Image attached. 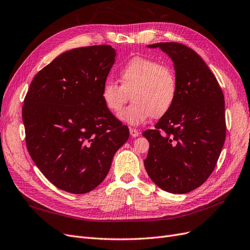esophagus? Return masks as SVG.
<instances>
[{
	"label": "esophagus",
	"instance_id": "esophagus-1",
	"mask_svg": "<svg viewBox=\"0 0 250 250\" xmlns=\"http://www.w3.org/2000/svg\"><path fill=\"white\" fill-rule=\"evenodd\" d=\"M130 134L132 137H138L139 136V131L137 128L134 127H130Z\"/></svg>",
	"mask_w": 250,
	"mask_h": 250
}]
</instances>
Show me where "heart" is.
<instances>
[{"mask_svg": "<svg viewBox=\"0 0 250 250\" xmlns=\"http://www.w3.org/2000/svg\"><path fill=\"white\" fill-rule=\"evenodd\" d=\"M118 81H106L101 90L104 107L119 115L131 93L133 103L120 115L125 123L139 125L152 115L161 117L171 109L178 96V78L168 65L142 56L127 60L118 69Z\"/></svg>", "mask_w": 250, "mask_h": 250, "instance_id": "obj_1", "label": "heart"}]
</instances>
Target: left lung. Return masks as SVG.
Here are the masks:
<instances>
[{"instance_id":"1","label":"left lung","mask_w":250,"mask_h":250,"mask_svg":"<svg viewBox=\"0 0 250 250\" xmlns=\"http://www.w3.org/2000/svg\"><path fill=\"white\" fill-rule=\"evenodd\" d=\"M174 63L178 96L154 130L144 166L151 181L170 193L184 194L201 186L213 172L227 135L224 95L213 72L187 45L160 42Z\"/></svg>"}]
</instances>
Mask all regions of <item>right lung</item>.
I'll use <instances>...</instances> for the list:
<instances>
[{
	"mask_svg": "<svg viewBox=\"0 0 250 250\" xmlns=\"http://www.w3.org/2000/svg\"><path fill=\"white\" fill-rule=\"evenodd\" d=\"M115 56L107 44L78 47L55 58L31 82L22 106L27 148L61 190L84 194L98 187L128 139L127 126L101 96Z\"/></svg>",
	"mask_w": 250,
	"mask_h": 250,
	"instance_id": "right-lung-1",
	"label": "right lung"
}]
</instances>
